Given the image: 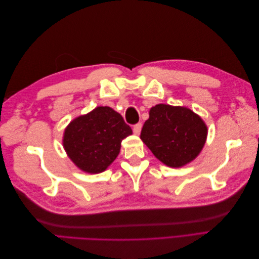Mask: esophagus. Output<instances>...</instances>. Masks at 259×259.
Wrapping results in <instances>:
<instances>
[{"instance_id":"esophagus-1","label":"esophagus","mask_w":259,"mask_h":259,"mask_svg":"<svg viewBox=\"0 0 259 259\" xmlns=\"http://www.w3.org/2000/svg\"><path fill=\"white\" fill-rule=\"evenodd\" d=\"M142 127H143L142 123H138V124L134 125V127H133V132H134V134L139 135L140 132H142Z\"/></svg>"}]
</instances>
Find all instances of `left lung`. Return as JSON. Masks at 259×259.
<instances>
[{
	"label": "left lung",
	"instance_id": "8db88e82",
	"mask_svg": "<svg viewBox=\"0 0 259 259\" xmlns=\"http://www.w3.org/2000/svg\"><path fill=\"white\" fill-rule=\"evenodd\" d=\"M207 126L191 109L159 104L149 111L140 139L159 161L169 167H182L202 151Z\"/></svg>",
	"mask_w": 259,
	"mask_h": 259
}]
</instances>
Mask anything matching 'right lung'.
I'll use <instances>...</instances> for the list:
<instances>
[{"label":"right lung","instance_id":"1","mask_svg":"<svg viewBox=\"0 0 259 259\" xmlns=\"http://www.w3.org/2000/svg\"><path fill=\"white\" fill-rule=\"evenodd\" d=\"M132 134L120 113L110 107L99 106L68 124L62 146L77 168L98 174L116 159L122 140Z\"/></svg>","mask_w":259,"mask_h":259}]
</instances>
